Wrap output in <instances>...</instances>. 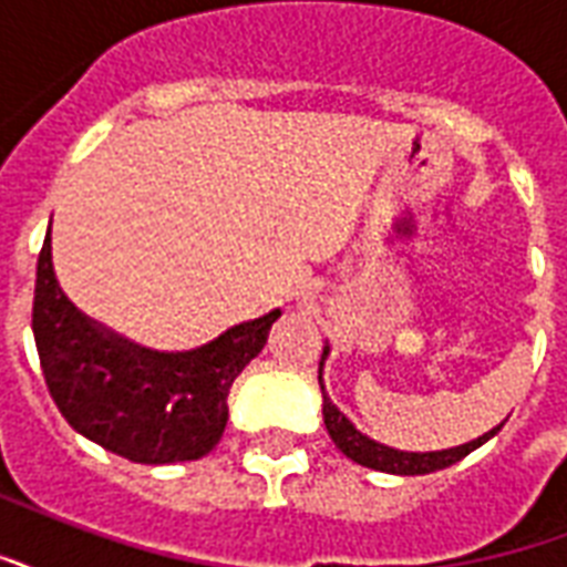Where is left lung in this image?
<instances>
[{"label": "left lung", "mask_w": 567, "mask_h": 567, "mask_svg": "<svg viewBox=\"0 0 567 567\" xmlns=\"http://www.w3.org/2000/svg\"><path fill=\"white\" fill-rule=\"evenodd\" d=\"M327 353L330 348H323V357H321V365L327 360ZM321 380V392H323V425L330 431L332 443L341 449V455H348L351 461L357 464L369 466V470H380V473H392V475H425V473H437V470H446V466L457 464L461 457H466L470 452H475L478 446H485L487 440L494 437L499 425L494 431H487L482 434L478 440H470L464 446H455V449H440V452H401V449H392V446H383L378 440L365 437L362 431H357L351 419L344 416L332 399L327 395V389H323V378L318 374Z\"/></svg>", "instance_id": "obj_1"}]
</instances>
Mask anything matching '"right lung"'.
I'll return each instance as SVG.
<instances>
[{"instance_id": "right-lung-1", "label": "right lung", "mask_w": 567, "mask_h": 567, "mask_svg": "<svg viewBox=\"0 0 567 567\" xmlns=\"http://www.w3.org/2000/svg\"><path fill=\"white\" fill-rule=\"evenodd\" d=\"M279 309L193 351H154L106 330L59 288L50 231L38 255L32 332L68 425L133 464L198 461L228 422V389L261 353Z\"/></svg>"}]
</instances>
